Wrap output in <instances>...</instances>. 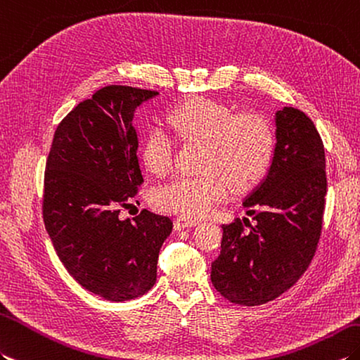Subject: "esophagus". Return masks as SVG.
<instances>
[{
	"instance_id": "1",
	"label": "esophagus",
	"mask_w": 360,
	"mask_h": 360,
	"mask_svg": "<svg viewBox=\"0 0 360 360\" xmlns=\"http://www.w3.org/2000/svg\"><path fill=\"white\" fill-rule=\"evenodd\" d=\"M199 222L196 219H190L186 218V216H176L174 218V230H184V229H188V227H195Z\"/></svg>"
}]
</instances>
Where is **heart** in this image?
Segmentation results:
<instances>
[{
	"label": "heart",
	"instance_id": "b5f03b06",
	"mask_svg": "<svg viewBox=\"0 0 360 360\" xmlns=\"http://www.w3.org/2000/svg\"><path fill=\"white\" fill-rule=\"evenodd\" d=\"M169 122L186 142H204L200 170L195 176H178L160 186L152 202L162 212L199 218L229 196L231 187L248 191L270 172L276 139L271 124L257 113H236L235 108L212 98H191L174 105ZM147 169L162 176L174 162L172 133L155 124L141 144Z\"/></svg>",
	"mask_w": 360,
	"mask_h": 360
}]
</instances>
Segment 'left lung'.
Here are the masks:
<instances>
[{
	"label": "left lung",
	"instance_id": "obj_1",
	"mask_svg": "<svg viewBox=\"0 0 360 360\" xmlns=\"http://www.w3.org/2000/svg\"><path fill=\"white\" fill-rule=\"evenodd\" d=\"M325 195L327 173L319 131L304 112L283 107L276 113L270 172L244 200L255 224L238 218L222 225L221 255L212 264L216 291L231 304L256 307L293 287L319 244Z\"/></svg>",
	"mask_w": 360,
	"mask_h": 360
}]
</instances>
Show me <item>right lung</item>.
Segmentation results:
<instances>
[{"label": "right lung", "instance_id": "right-lung-1", "mask_svg": "<svg viewBox=\"0 0 360 360\" xmlns=\"http://www.w3.org/2000/svg\"><path fill=\"white\" fill-rule=\"evenodd\" d=\"M155 90L105 86L58 124L46 161L43 219L55 252L81 287L113 302L156 282L169 216L121 219L144 182L133 112Z\"/></svg>", "mask_w": 360, "mask_h": 360}]
</instances>
